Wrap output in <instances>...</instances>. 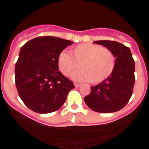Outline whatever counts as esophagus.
Wrapping results in <instances>:
<instances>
[{"instance_id": "esophagus-1", "label": "esophagus", "mask_w": 149, "mask_h": 149, "mask_svg": "<svg viewBox=\"0 0 149 149\" xmlns=\"http://www.w3.org/2000/svg\"><path fill=\"white\" fill-rule=\"evenodd\" d=\"M74 85H75V86H76V87H79V86H81V84H77V83H75Z\"/></svg>"}]
</instances>
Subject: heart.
I'll return each mask as SVG.
<instances>
[{"label": "heart", "instance_id": "b5f03b06", "mask_svg": "<svg viewBox=\"0 0 149 149\" xmlns=\"http://www.w3.org/2000/svg\"><path fill=\"white\" fill-rule=\"evenodd\" d=\"M82 70L72 74L76 81L99 84L107 79L113 72L116 57L111 49L92 43H84L71 49V55L62 52L58 56L60 72L69 77L79 67Z\"/></svg>", "mask_w": 149, "mask_h": 149}]
</instances>
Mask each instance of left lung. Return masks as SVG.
I'll list each match as a JSON object with an SVG mask.
<instances>
[{
  "label": "left lung",
  "instance_id": "8db88e82",
  "mask_svg": "<svg viewBox=\"0 0 149 149\" xmlns=\"http://www.w3.org/2000/svg\"><path fill=\"white\" fill-rule=\"evenodd\" d=\"M111 49L116 65L110 77L91 86V93L84 97L86 105L99 113H112L121 110L128 103L134 84V60L128 47L115 41H95Z\"/></svg>",
  "mask_w": 149,
  "mask_h": 149
}]
</instances>
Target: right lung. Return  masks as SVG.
Returning <instances> with one entry per match:
<instances>
[{
    "mask_svg": "<svg viewBox=\"0 0 149 149\" xmlns=\"http://www.w3.org/2000/svg\"><path fill=\"white\" fill-rule=\"evenodd\" d=\"M72 43L58 37L41 36L21 48L15 64V84L20 98L30 110L39 113L57 111L74 88L58 66L59 53Z\"/></svg>",
    "mask_w": 149,
    "mask_h": 149,
    "instance_id": "right-lung-1",
    "label": "right lung"
}]
</instances>
